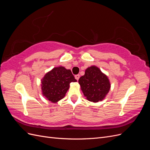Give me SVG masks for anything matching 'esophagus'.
I'll return each instance as SVG.
<instances>
[{
    "instance_id": "1",
    "label": "esophagus",
    "mask_w": 150,
    "mask_h": 150,
    "mask_svg": "<svg viewBox=\"0 0 150 150\" xmlns=\"http://www.w3.org/2000/svg\"><path fill=\"white\" fill-rule=\"evenodd\" d=\"M74 77H75L77 81H78L79 79V78H80V75H79V74H77V75H75Z\"/></svg>"
}]
</instances>
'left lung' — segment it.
I'll return each instance as SVG.
<instances>
[{"label": "left lung", "mask_w": 150, "mask_h": 150, "mask_svg": "<svg viewBox=\"0 0 150 150\" xmlns=\"http://www.w3.org/2000/svg\"><path fill=\"white\" fill-rule=\"evenodd\" d=\"M79 83L84 96L93 103L102 101L111 88L107 76L95 66L86 69L84 75L79 79Z\"/></svg>", "instance_id": "left-lung-1"}]
</instances>
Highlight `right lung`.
I'll return each mask as SVG.
<instances>
[{
  "label": "right lung",
  "instance_id": "1",
  "mask_svg": "<svg viewBox=\"0 0 150 150\" xmlns=\"http://www.w3.org/2000/svg\"><path fill=\"white\" fill-rule=\"evenodd\" d=\"M76 81L70 69L62 66L54 67L41 80L42 94L49 101L56 103L65 96L69 84Z\"/></svg>",
  "mask_w": 150,
  "mask_h": 150
}]
</instances>
